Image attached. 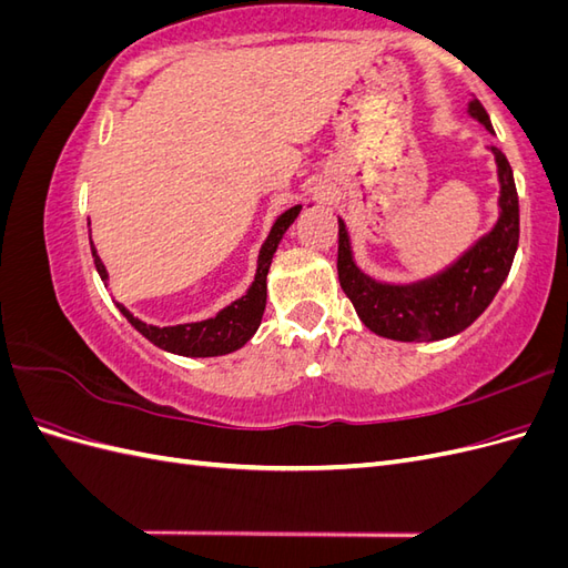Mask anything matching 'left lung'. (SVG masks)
I'll return each instance as SVG.
<instances>
[{
    "mask_svg": "<svg viewBox=\"0 0 568 568\" xmlns=\"http://www.w3.org/2000/svg\"><path fill=\"white\" fill-rule=\"evenodd\" d=\"M469 115L493 132L490 118L478 99L469 101ZM500 180V217L495 227L464 251L434 277L415 284L376 282L353 261L346 222L338 217V282L367 329L393 341L448 338L486 311L507 280L519 246V196L505 153L490 146Z\"/></svg>",
    "mask_w": 568,
    "mask_h": 568,
    "instance_id": "left-lung-1",
    "label": "left lung"
}]
</instances>
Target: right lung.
Instances as JSON below:
<instances>
[{
    "label": "right lung",
    "instance_id": "1",
    "mask_svg": "<svg viewBox=\"0 0 568 568\" xmlns=\"http://www.w3.org/2000/svg\"><path fill=\"white\" fill-rule=\"evenodd\" d=\"M301 209L303 205H294V209L284 211L277 220H274L265 244L261 246V253H257V270H255L253 284L248 286V291L242 298H236L215 317L203 320V322L178 324V326H153L136 320L125 305L115 303L118 311L123 313L134 329L142 336H146L153 346H159L168 353L186 355V357H215V355H227L236 348H242L244 343L255 334L257 326H261V320L265 313V301H267V270L272 263V255L277 251L291 222L298 217ZM90 246H92V257H94L99 277L106 282L109 272L104 263H101V257L97 255L92 236H90Z\"/></svg>",
    "mask_w": 568,
    "mask_h": 568
}]
</instances>
